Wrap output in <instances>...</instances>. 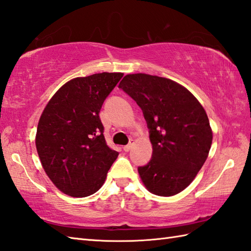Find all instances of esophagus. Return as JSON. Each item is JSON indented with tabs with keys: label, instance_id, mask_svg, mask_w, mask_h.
Listing matches in <instances>:
<instances>
[{
	"label": "esophagus",
	"instance_id": "esophagus-1",
	"mask_svg": "<svg viewBox=\"0 0 251 251\" xmlns=\"http://www.w3.org/2000/svg\"><path fill=\"white\" fill-rule=\"evenodd\" d=\"M132 145H133V140H131V142L128 144V145H125V147L123 148V150L125 151V152H129L130 149L132 148Z\"/></svg>",
	"mask_w": 251,
	"mask_h": 251
}]
</instances>
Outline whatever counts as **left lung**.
I'll return each instance as SVG.
<instances>
[{
  "mask_svg": "<svg viewBox=\"0 0 251 251\" xmlns=\"http://www.w3.org/2000/svg\"><path fill=\"white\" fill-rule=\"evenodd\" d=\"M142 109L153 147L152 159L138 172L145 188L171 197L188 187L207 158L213 131L199 100L171 79L126 75L120 82Z\"/></svg>",
  "mask_w": 251,
  "mask_h": 251,
  "instance_id": "left-lung-1",
  "label": "left lung"
}]
</instances>
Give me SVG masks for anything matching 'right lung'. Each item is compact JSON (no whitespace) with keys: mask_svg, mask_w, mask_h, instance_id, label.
Listing matches in <instances>:
<instances>
[{"mask_svg":"<svg viewBox=\"0 0 251 251\" xmlns=\"http://www.w3.org/2000/svg\"><path fill=\"white\" fill-rule=\"evenodd\" d=\"M123 73L78 77L62 85L40 115L35 144L55 187L75 198L100 189L119 153L103 136L99 112Z\"/></svg>","mask_w":251,"mask_h":251,"instance_id":"add662e5","label":"right lung"}]
</instances>
